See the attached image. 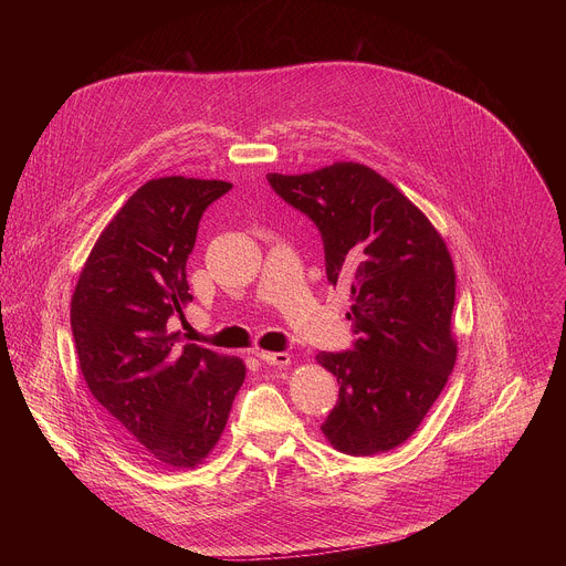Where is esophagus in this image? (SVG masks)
<instances>
[{
  "label": "esophagus",
  "instance_id": "obj_1",
  "mask_svg": "<svg viewBox=\"0 0 566 566\" xmlns=\"http://www.w3.org/2000/svg\"><path fill=\"white\" fill-rule=\"evenodd\" d=\"M260 360H264L266 365H277V367H286L291 363V356L286 352H266V349H255L253 352Z\"/></svg>",
  "mask_w": 566,
  "mask_h": 566
}]
</instances>
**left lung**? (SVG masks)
Instances as JSON below:
<instances>
[{
    "label": "left lung",
    "instance_id": "8db88e82",
    "mask_svg": "<svg viewBox=\"0 0 566 566\" xmlns=\"http://www.w3.org/2000/svg\"><path fill=\"white\" fill-rule=\"evenodd\" d=\"M266 179L319 228L327 280L349 291L354 349L315 356L340 382L319 430L352 457L389 452L417 432L457 360L446 241L419 206L354 160Z\"/></svg>",
    "mask_w": 566,
    "mask_h": 566
}]
</instances>
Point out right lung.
<instances>
[{
  "mask_svg": "<svg viewBox=\"0 0 566 566\" xmlns=\"http://www.w3.org/2000/svg\"><path fill=\"white\" fill-rule=\"evenodd\" d=\"M232 188L160 177L105 226L71 297L80 371L114 434L158 468H195L219 443L247 378L237 356L179 345L170 317L188 293L186 262L203 210Z\"/></svg>",
  "mask_w": 566,
  "mask_h": 566,
  "instance_id": "obj_1",
  "label": "right lung"
}]
</instances>
